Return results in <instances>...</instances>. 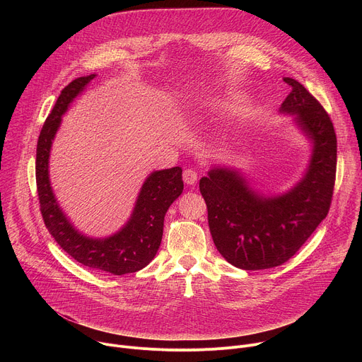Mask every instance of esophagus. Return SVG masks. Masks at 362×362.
<instances>
[{
  "mask_svg": "<svg viewBox=\"0 0 362 362\" xmlns=\"http://www.w3.org/2000/svg\"><path fill=\"white\" fill-rule=\"evenodd\" d=\"M183 180L186 185H194L197 182V173L193 169H186L183 172Z\"/></svg>",
  "mask_w": 362,
  "mask_h": 362,
  "instance_id": "1",
  "label": "esophagus"
}]
</instances>
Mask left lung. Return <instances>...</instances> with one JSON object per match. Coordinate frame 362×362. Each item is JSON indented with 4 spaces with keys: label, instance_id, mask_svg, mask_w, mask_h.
I'll return each instance as SVG.
<instances>
[{
    "label": "left lung",
    "instance_id": "obj_1",
    "mask_svg": "<svg viewBox=\"0 0 362 362\" xmlns=\"http://www.w3.org/2000/svg\"><path fill=\"white\" fill-rule=\"evenodd\" d=\"M292 90L279 113L311 143L303 176L288 192L265 196L236 169L212 166L199 182L208 206L209 229L219 253L240 269L279 267L298 252L327 218L337 172V136L320 101L299 81L284 77Z\"/></svg>",
    "mask_w": 362,
    "mask_h": 362
}]
</instances>
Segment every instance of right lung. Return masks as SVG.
Wrapping results in <instances>:
<instances>
[{
    "instance_id": "1",
    "label": "right lung",
    "mask_w": 362,
    "mask_h": 362,
    "mask_svg": "<svg viewBox=\"0 0 362 362\" xmlns=\"http://www.w3.org/2000/svg\"><path fill=\"white\" fill-rule=\"evenodd\" d=\"M95 76L78 77L66 86L47 117L37 143V192L48 232L71 257L84 267L124 275L143 269L156 256L163 236L165 215L183 192L182 168L151 172L140 189L129 221L116 233L107 238H91L74 228L51 187L48 160L63 115Z\"/></svg>"
}]
</instances>
